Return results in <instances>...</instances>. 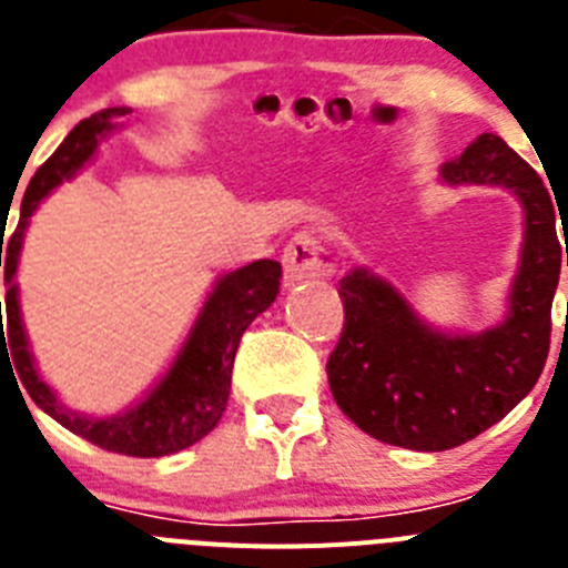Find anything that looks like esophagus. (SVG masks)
I'll list each match as a JSON object with an SVG mask.
<instances>
[{
	"instance_id": "obj_1",
	"label": "esophagus",
	"mask_w": 568,
	"mask_h": 568,
	"mask_svg": "<svg viewBox=\"0 0 568 568\" xmlns=\"http://www.w3.org/2000/svg\"><path fill=\"white\" fill-rule=\"evenodd\" d=\"M285 263V285L312 283L320 277H332V260L325 251L323 240L314 231H300L294 234L283 251Z\"/></svg>"
}]
</instances>
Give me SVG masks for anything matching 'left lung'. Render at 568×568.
Instances as JSON below:
<instances>
[{
    "label": "left lung",
    "mask_w": 568,
    "mask_h": 568,
    "mask_svg": "<svg viewBox=\"0 0 568 568\" xmlns=\"http://www.w3.org/2000/svg\"><path fill=\"white\" fill-rule=\"evenodd\" d=\"M440 180L495 185L520 202L523 245L506 317L477 334L440 332L388 280L357 265L339 280L345 323L325 366L334 400L354 426L414 452L475 440L535 388L549 354L560 265H568V245L564 255L557 240L560 205L500 136H477L440 168Z\"/></svg>",
    "instance_id": "1"
}]
</instances>
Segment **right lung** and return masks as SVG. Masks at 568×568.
<instances>
[{
	"label": "right lung",
	"mask_w": 568,
	"mask_h": 568,
	"mask_svg": "<svg viewBox=\"0 0 568 568\" xmlns=\"http://www.w3.org/2000/svg\"><path fill=\"white\" fill-rule=\"evenodd\" d=\"M125 113H131V108H105L79 122L65 136V142L53 151L51 160L33 174L31 185L24 191L17 231L8 243L2 240L4 248H0V265H4V285H8L4 291L8 328L0 314V354L4 352L11 357V372L17 374L24 392L31 394V400L68 432L116 455L165 457L194 446L220 423L229 406L231 368H234L240 337L277 300L283 268L274 260H256L216 277L174 363L156 379V386L125 412L111 414V417H91V414L73 412L59 400L57 392L39 377L31 343L24 334L17 285L19 254H22L24 231L39 202L45 200L59 182L71 180L79 168H85V162L93 160L100 142L122 125L120 120ZM4 336L9 337L8 344L3 343Z\"/></svg>",
	"instance_id": "1"
}]
</instances>
